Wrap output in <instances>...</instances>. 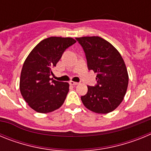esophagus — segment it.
Listing matches in <instances>:
<instances>
[{
	"label": "esophagus",
	"mask_w": 151,
	"mask_h": 151,
	"mask_svg": "<svg viewBox=\"0 0 151 151\" xmlns=\"http://www.w3.org/2000/svg\"><path fill=\"white\" fill-rule=\"evenodd\" d=\"M69 84H70V85H78V82H73V81H70V82H69Z\"/></svg>",
	"instance_id": "esophagus-1"
}]
</instances>
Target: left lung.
<instances>
[{"label":"left lung","instance_id":"obj_1","mask_svg":"<svg viewBox=\"0 0 151 151\" xmlns=\"http://www.w3.org/2000/svg\"><path fill=\"white\" fill-rule=\"evenodd\" d=\"M86 56L88 68L97 73L95 86H88L81 97L83 104L91 111L106 113L120 104L129 84V75L119 52L107 41L98 36L76 38Z\"/></svg>","mask_w":151,"mask_h":151}]
</instances>
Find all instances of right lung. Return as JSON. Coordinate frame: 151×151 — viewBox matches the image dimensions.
Returning a JSON list of instances; mask_svg holds the SVG:
<instances>
[{
	"label": "right lung",
	"mask_w": 151,
	"mask_h": 151,
	"mask_svg": "<svg viewBox=\"0 0 151 151\" xmlns=\"http://www.w3.org/2000/svg\"><path fill=\"white\" fill-rule=\"evenodd\" d=\"M76 41L72 38L50 37L35 47L22 66L19 89L28 105L36 112L47 113L59 109L69 92L68 82L50 78L53 69L63 52Z\"/></svg>",
	"instance_id": "right-lung-1"
}]
</instances>
